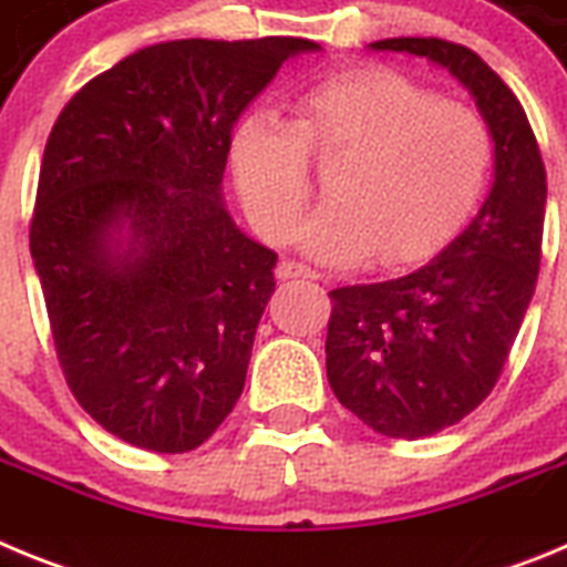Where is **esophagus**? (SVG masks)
I'll use <instances>...</instances> for the list:
<instances>
[{
  "instance_id": "34e87169",
  "label": "esophagus",
  "mask_w": 567,
  "mask_h": 567,
  "mask_svg": "<svg viewBox=\"0 0 567 567\" xmlns=\"http://www.w3.org/2000/svg\"><path fill=\"white\" fill-rule=\"evenodd\" d=\"M278 278L292 280V278H320L312 267L307 264H298V260H280L278 264Z\"/></svg>"
}]
</instances>
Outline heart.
I'll return each instance as SVG.
<instances>
[{
	"mask_svg": "<svg viewBox=\"0 0 567 567\" xmlns=\"http://www.w3.org/2000/svg\"><path fill=\"white\" fill-rule=\"evenodd\" d=\"M343 153L329 202L300 227L323 264H385L432 252L477 207L494 138L477 110L437 102L389 68L340 70L300 90L295 118L255 110L229 135V167L260 235H292L312 195L309 158Z\"/></svg>",
	"mask_w": 567,
	"mask_h": 567,
	"instance_id": "b5f03b06",
	"label": "heart"
}]
</instances>
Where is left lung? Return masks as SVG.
<instances>
[{
    "instance_id": "left-lung-1",
    "label": "left lung",
    "mask_w": 567,
    "mask_h": 567,
    "mask_svg": "<svg viewBox=\"0 0 567 567\" xmlns=\"http://www.w3.org/2000/svg\"><path fill=\"white\" fill-rule=\"evenodd\" d=\"M369 50L449 70L494 138V182L460 235L398 278L329 292L334 398L383 437L417 440L460 423L497 383L537 287L548 184L523 104L474 50L414 37Z\"/></svg>"
}]
</instances>
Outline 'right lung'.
<instances>
[{"label": "right lung", "mask_w": 567, "mask_h": 567, "mask_svg": "<svg viewBox=\"0 0 567 567\" xmlns=\"http://www.w3.org/2000/svg\"><path fill=\"white\" fill-rule=\"evenodd\" d=\"M309 39H175L84 84L50 130L30 255L68 385L135 449L193 452L247 380L278 255L224 204L229 135Z\"/></svg>", "instance_id": "obj_1"}]
</instances>
